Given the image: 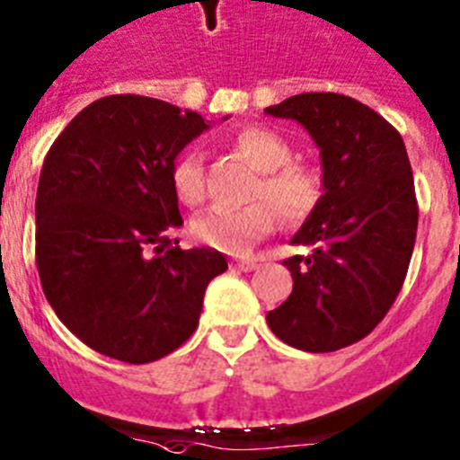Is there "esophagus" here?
Returning a JSON list of instances; mask_svg holds the SVG:
<instances>
[{
    "label": "esophagus",
    "mask_w": 460,
    "mask_h": 460,
    "mask_svg": "<svg viewBox=\"0 0 460 460\" xmlns=\"http://www.w3.org/2000/svg\"><path fill=\"white\" fill-rule=\"evenodd\" d=\"M234 268H238L240 272H252V270L259 268V261L250 259V256H238V259H234Z\"/></svg>",
    "instance_id": "esophagus-1"
}]
</instances>
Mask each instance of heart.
I'll use <instances>...</instances> for the list:
<instances>
[{
	"instance_id": "heart-1",
	"label": "heart",
	"mask_w": 460,
	"mask_h": 460,
	"mask_svg": "<svg viewBox=\"0 0 460 460\" xmlns=\"http://www.w3.org/2000/svg\"><path fill=\"white\" fill-rule=\"evenodd\" d=\"M234 149L259 170L252 186V204L243 208H210L192 222V235L226 254H244L256 240L272 234L281 217L302 225L324 199V174L317 165L293 161V147L281 133L268 127H247L234 136ZM172 190L186 206H199L206 197L204 156L188 149L170 172Z\"/></svg>"
}]
</instances>
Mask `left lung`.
Returning <instances> with one entry per match:
<instances>
[{
	"mask_svg": "<svg viewBox=\"0 0 460 460\" xmlns=\"http://www.w3.org/2000/svg\"><path fill=\"white\" fill-rule=\"evenodd\" d=\"M297 119L322 156L324 199L295 234L293 293L268 313L274 336L304 351L363 341L397 299L418 234L409 154L397 128L338 93H304L265 109Z\"/></svg>",
	"mask_w": 460,
	"mask_h": 460,
	"instance_id": "1",
	"label": "left lung"
}]
</instances>
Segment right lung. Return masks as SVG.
Here are the masks:
<instances>
[{
    "label": "right lung",
    "instance_id": "right-lung-1",
    "mask_svg": "<svg viewBox=\"0 0 460 460\" xmlns=\"http://www.w3.org/2000/svg\"><path fill=\"white\" fill-rule=\"evenodd\" d=\"M204 118L143 94L85 106L54 140L36 195V265L58 320L90 349L152 363L199 324L220 252L181 250L170 172Z\"/></svg>",
    "mask_w": 460,
    "mask_h": 460
}]
</instances>
